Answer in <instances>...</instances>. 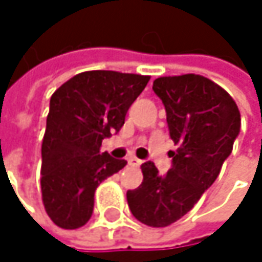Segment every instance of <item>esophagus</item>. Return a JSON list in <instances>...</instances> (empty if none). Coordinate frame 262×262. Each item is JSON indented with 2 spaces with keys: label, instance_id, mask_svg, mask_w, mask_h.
I'll list each match as a JSON object with an SVG mask.
<instances>
[{
  "label": "esophagus",
  "instance_id": "34e87169",
  "mask_svg": "<svg viewBox=\"0 0 262 262\" xmlns=\"http://www.w3.org/2000/svg\"><path fill=\"white\" fill-rule=\"evenodd\" d=\"M127 162H129V165H132V167H139V165L142 164V161L138 159L136 156H130V158L127 159Z\"/></svg>",
  "mask_w": 262,
  "mask_h": 262
}]
</instances>
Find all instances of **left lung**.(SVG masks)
Listing matches in <instances>:
<instances>
[{
	"instance_id": "left-lung-1",
	"label": "left lung",
	"mask_w": 262,
	"mask_h": 262,
	"mask_svg": "<svg viewBox=\"0 0 262 262\" xmlns=\"http://www.w3.org/2000/svg\"><path fill=\"white\" fill-rule=\"evenodd\" d=\"M155 94L167 111L173 167L159 174L144 162L142 183L127 191L132 214L151 228H165L194 208L220 174L239 133L241 115L234 98L217 83L199 74L159 77Z\"/></svg>"
}]
</instances>
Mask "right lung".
Instances as JSON below:
<instances>
[{"mask_svg":"<svg viewBox=\"0 0 262 262\" xmlns=\"http://www.w3.org/2000/svg\"><path fill=\"white\" fill-rule=\"evenodd\" d=\"M148 80L150 76L118 71H84L51 95L40 188L45 211L56 226H84L94 211L97 186L126 167L124 159L101 153V142L120 132Z\"/></svg>","mask_w":262,"mask_h":262,"instance_id":"right-lung-1","label":"right lung"}]
</instances>
